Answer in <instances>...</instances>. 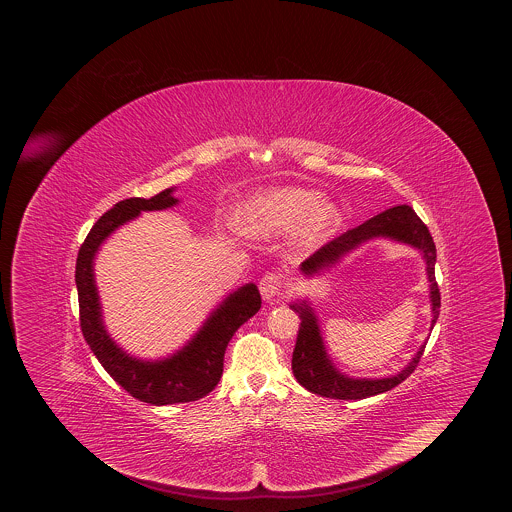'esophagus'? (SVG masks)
I'll use <instances>...</instances> for the list:
<instances>
[{
	"mask_svg": "<svg viewBox=\"0 0 512 512\" xmlns=\"http://www.w3.org/2000/svg\"><path fill=\"white\" fill-rule=\"evenodd\" d=\"M282 288H284V280L276 272H267L259 282V292L263 295V299H267V301L278 297L282 293Z\"/></svg>",
	"mask_w": 512,
	"mask_h": 512,
	"instance_id": "esophagus-1",
	"label": "esophagus"
}]
</instances>
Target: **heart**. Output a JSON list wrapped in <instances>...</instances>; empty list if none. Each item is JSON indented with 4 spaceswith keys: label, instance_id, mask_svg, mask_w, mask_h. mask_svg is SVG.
Here are the masks:
<instances>
[{
    "label": "heart",
    "instance_id": "b5f03b06",
    "mask_svg": "<svg viewBox=\"0 0 512 512\" xmlns=\"http://www.w3.org/2000/svg\"><path fill=\"white\" fill-rule=\"evenodd\" d=\"M341 211L317 190L278 186L251 195L236 213V228L249 238H270L293 230V245L313 251L340 228Z\"/></svg>",
    "mask_w": 512,
    "mask_h": 512
}]
</instances>
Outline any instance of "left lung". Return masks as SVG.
Instances as JSON below:
<instances>
[{
	"label": "left lung",
	"mask_w": 512,
	"mask_h": 512,
	"mask_svg": "<svg viewBox=\"0 0 512 512\" xmlns=\"http://www.w3.org/2000/svg\"><path fill=\"white\" fill-rule=\"evenodd\" d=\"M372 238H390L401 244H409L420 249L424 261H426V272L430 280V297H432V324H436L441 307V295H439L438 282H436V245L426 228V224L416 217L413 207L409 205H397L388 211L366 220L357 228H351L343 232L332 242L322 245L309 259L301 263L303 274H317L322 268L332 267L340 261L343 255L353 251L355 247L365 244ZM295 313H299L301 326L297 332V341L293 349L292 370L295 380L317 395L330 397V399H365L391 388L399 386L403 380H407L418 366V361L424 353L422 345L413 361L405 366L399 374L390 378H349L341 374L336 366L326 355L322 336L318 330L317 317L313 309L301 301L290 305Z\"/></svg>",
	"instance_id": "8db88e82"
}]
</instances>
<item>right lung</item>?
Wrapping results in <instances>:
<instances>
[{
	"label": "right lung",
	"mask_w": 512,
	"mask_h": 512,
	"mask_svg": "<svg viewBox=\"0 0 512 512\" xmlns=\"http://www.w3.org/2000/svg\"><path fill=\"white\" fill-rule=\"evenodd\" d=\"M174 188L163 190L149 199L130 197L119 201L113 209L99 217L80 245L76 259V290L80 307V328L84 340L98 357L107 374L128 391L132 397L149 405L188 403L205 397L217 388L224 351L234 332L261 309V293L255 284H245L230 293L219 309L211 313L188 345L163 361H140L126 355L109 338L99 305L98 288L94 280V257L99 245L111 232L128 220L136 219L142 211H161L178 203L172 195Z\"/></svg>",
	"instance_id": "right-lung-1"
}]
</instances>
